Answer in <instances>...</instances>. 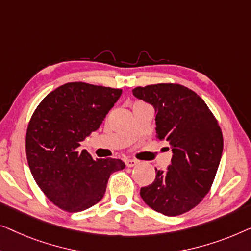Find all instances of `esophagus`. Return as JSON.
<instances>
[{
  "label": "esophagus",
  "mask_w": 251,
  "mask_h": 251,
  "mask_svg": "<svg viewBox=\"0 0 251 251\" xmlns=\"http://www.w3.org/2000/svg\"><path fill=\"white\" fill-rule=\"evenodd\" d=\"M125 164L127 167H133V166H135L139 164V161L135 160V159H126L125 160Z\"/></svg>",
  "instance_id": "34e87169"
}]
</instances>
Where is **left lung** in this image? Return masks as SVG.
Wrapping results in <instances>:
<instances>
[{"mask_svg": "<svg viewBox=\"0 0 251 251\" xmlns=\"http://www.w3.org/2000/svg\"><path fill=\"white\" fill-rule=\"evenodd\" d=\"M133 95L151 104L157 137L168 141L173 157L166 171L156 168V178L141 188L150 208L177 216L191 210L207 195L223 152L221 127L196 92L179 84L135 87Z\"/></svg>", "mask_w": 251, "mask_h": 251, "instance_id": "1", "label": "left lung"}]
</instances>
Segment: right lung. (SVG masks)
<instances>
[{"mask_svg":"<svg viewBox=\"0 0 251 251\" xmlns=\"http://www.w3.org/2000/svg\"><path fill=\"white\" fill-rule=\"evenodd\" d=\"M122 90L75 82L45 97L31 116L26 154L31 175L60 209L76 213L98 203L121 159L93 160L80 142L95 132L114 107Z\"/></svg>","mask_w":251,"mask_h":251,"instance_id":"add662e5","label":"right lung"}]
</instances>
